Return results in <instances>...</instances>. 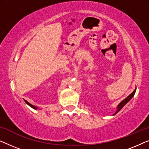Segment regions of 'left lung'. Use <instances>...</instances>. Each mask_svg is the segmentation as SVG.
I'll list each match as a JSON object with an SVG mask.
<instances>
[{
    "label": "left lung",
    "instance_id": "8db88e82",
    "mask_svg": "<svg viewBox=\"0 0 149 149\" xmlns=\"http://www.w3.org/2000/svg\"><path fill=\"white\" fill-rule=\"evenodd\" d=\"M136 88H135V90L130 95L128 96H127V97H126L125 98L124 100H122V101H121L120 103H119V104H118V106H117V111H116V112L115 113L113 114V116L114 115H116V114H117V113H118L119 111H120L121 109H122L123 107H124L125 104H127V102H128L130 100H131V98L133 97L134 96V94H135V93H136Z\"/></svg>",
    "mask_w": 149,
    "mask_h": 149
}]
</instances>
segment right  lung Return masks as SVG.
I'll return each mask as SVG.
<instances>
[{"instance_id":"1","label":"right lung","mask_w":149,"mask_h":149,"mask_svg":"<svg viewBox=\"0 0 149 149\" xmlns=\"http://www.w3.org/2000/svg\"><path fill=\"white\" fill-rule=\"evenodd\" d=\"M25 100V102H26V104H28V105L29 106H30V107H32V108H33V109H38V107H36V106H33V105H32V104H30V102H28V101H27V100Z\"/></svg>"}]
</instances>
